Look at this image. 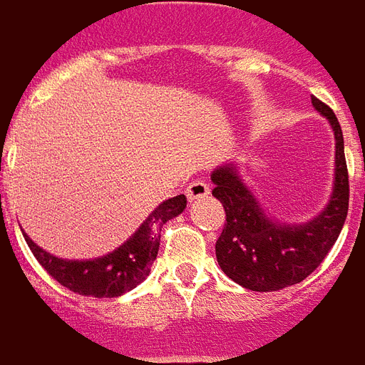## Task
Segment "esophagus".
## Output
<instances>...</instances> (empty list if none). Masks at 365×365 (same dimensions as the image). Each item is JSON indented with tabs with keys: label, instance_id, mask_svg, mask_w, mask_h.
<instances>
[{
	"label": "esophagus",
	"instance_id": "esophagus-1",
	"mask_svg": "<svg viewBox=\"0 0 365 365\" xmlns=\"http://www.w3.org/2000/svg\"><path fill=\"white\" fill-rule=\"evenodd\" d=\"M209 191H211V185L205 182V180H193V182L187 185V197L190 199H199V197H207L209 195Z\"/></svg>",
	"mask_w": 365,
	"mask_h": 365
}]
</instances>
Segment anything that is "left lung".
<instances>
[{"label":"left lung","mask_w":365,"mask_h":365,"mask_svg":"<svg viewBox=\"0 0 365 365\" xmlns=\"http://www.w3.org/2000/svg\"><path fill=\"white\" fill-rule=\"evenodd\" d=\"M313 105L332 125L336 136V178L329 207L307 225H275L262 211L232 166L215 170L213 195L225 207L227 221L217 238V262L232 282L252 291H277L303 282L319 268L336 242L348 215V168L344 136L329 105Z\"/></svg>","instance_id":"1"}]
</instances>
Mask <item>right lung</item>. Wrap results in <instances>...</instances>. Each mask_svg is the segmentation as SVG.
<instances>
[{
	"label": "right lung",
	"mask_w": 365,
	"mask_h": 365,
	"mask_svg": "<svg viewBox=\"0 0 365 365\" xmlns=\"http://www.w3.org/2000/svg\"><path fill=\"white\" fill-rule=\"evenodd\" d=\"M185 203V195H175L160 203L133 238H128L115 252L97 260H62L44 252L27 235L23 237L38 264L60 285L88 297H119L135 289L150 274V266L156 260L160 248V230L170 219L182 213Z\"/></svg>",
	"instance_id": "add662e5"
}]
</instances>
